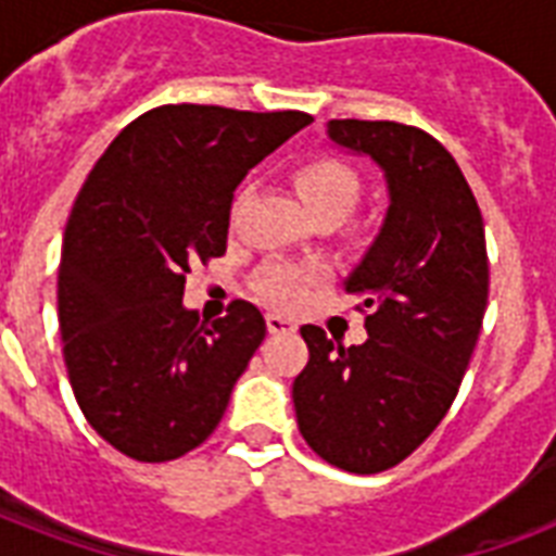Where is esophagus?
<instances>
[{
	"mask_svg": "<svg viewBox=\"0 0 556 556\" xmlns=\"http://www.w3.org/2000/svg\"><path fill=\"white\" fill-rule=\"evenodd\" d=\"M265 323H268L270 334H291V331H296V323L291 317H282V314H268Z\"/></svg>",
	"mask_w": 556,
	"mask_h": 556,
	"instance_id": "1",
	"label": "esophagus"
}]
</instances>
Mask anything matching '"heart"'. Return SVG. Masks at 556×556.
I'll return each instance as SVG.
<instances>
[{
	"instance_id": "obj_1",
	"label": "heart",
	"mask_w": 556,
	"mask_h": 556,
	"mask_svg": "<svg viewBox=\"0 0 556 556\" xmlns=\"http://www.w3.org/2000/svg\"><path fill=\"white\" fill-rule=\"evenodd\" d=\"M294 185L305 210L314 218H340L349 216V210L355 207L361 181L355 169L346 167L338 159H312L303 167H296ZM320 279L317 265H294V262H268L256 274V294L265 303L277 308H294L305 300L308 288Z\"/></svg>"
}]
</instances>
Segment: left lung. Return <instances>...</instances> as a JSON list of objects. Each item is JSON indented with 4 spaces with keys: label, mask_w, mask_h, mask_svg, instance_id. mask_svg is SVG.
Listing matches in <instances>:
<instances>
[{
    "label": "left lung",
    "mask_w": 556,
    "mask_h": 556,
    "mask_svg": "<svg viewBox=\"0 0 556 556\" xmlns=\"http://www.w3.org/2000/svg\"><path fill=\"white\" fill-rule=\"evenodd\" d=\"M329 141L369 155L387 181L380 233L346 277L366 343L303 326L294 378L308 447L349 473L404 462L447 415L488 308L484 222L462 169L432 135L395 121H329Z\"/></svg>",
    "instance_id": "1"
}]
</instances>
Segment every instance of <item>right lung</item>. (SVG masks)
Masks as SVG:
<instances>
[{
  "mask_svg": "<svg viewBox=\"0 0 556 556\" xmlns=\"http://www.w3.org/2000/svg\"><path fill=\"white\" fill-rule=\"evenodd\" d=\"M314 117L159 106L100 155L65 225L56 308L74 397L100 439L135 462H173L216 430L265 340L236 300L199 323L190 265L227 248L233 190Z\"/></svg>",
  "mask_w": 556,
  "mask_h": 556,
  "instance_id": "1",
  "label": "right lung"
}]
</instances>
